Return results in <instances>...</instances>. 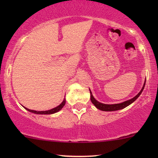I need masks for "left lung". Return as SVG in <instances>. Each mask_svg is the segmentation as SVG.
I'll return each mask as SVG.
<instances>
[{
	"mask_svg": "<svg viewBox=\"0 0 158 158\" xmlns=\"http://www.w3.org/2000/svg\"><path fill=\"white\" fill-rule=\"evenodd\" d=\"M145 85H146V81H145L144 85H143V87L142 90H141L139 92V94H137V96H135V97L132 98V99H129V100L126 101V102H123L122 103H119V104L107 105V104H103V103H101V102H98V101H97L95 99H94V97H93V95H92V93H91V92H90V100H91L92 103H93L94 106H96V108H97L98 109H99V110H104V111H114V110H117L123 109V108H126V107H127L128 106H129V105H131L132 102H135L136 99H137V98L139 97V95H140L141 93H142V92H143Z\"/></svg>",
	"mask_w": 158,
	"mask_h": 158,
	"instance_id": "1",
	"label": "left lung"
}]
</instances>
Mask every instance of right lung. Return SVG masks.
<instances>
[{
  "label": "right lung",
  "mask_w": 158,
  "mask_h": 158,
  "mask_svg": "<svg viewBox=\"0 0 158 158\" xmlns=\"http://www.w3.org/2000/svg\"><path fill=\"white\" fill-rule=\"evenodd\" d=\"M65 99H64V100H63V102L61 103L60 105H59V106L56 107V108H52L51 110H45V111H37V110H30V109H28V108H26L27 110H29V111L32 112V113H35V114H54V113H56V112H58L59 110H60L61 108L64 107V106L65 105Z\"/></svg>",
  "instance_id": "add662e5"
}]
</instances>
